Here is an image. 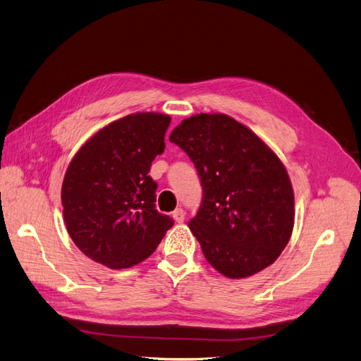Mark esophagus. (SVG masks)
Instances as JSON below:
<instances>
[{
    "label": "esophagus",
    "mask_w": 361,
    "mask_h": 361,
    "mask_svg": "<svg viewBox=\"0 0 361 361\" xmlns=\"http://www.w3.org/2000/svg\"><path fill=\"white\" fill-rule=\"evenodd\" d=\"M172 217H173V220H176L177 223H183L184 219H185V212H184L183 208H177L176 211L172 212Z\"/></svg>",
    "instance_id": "obj_1"
}]
</instances>
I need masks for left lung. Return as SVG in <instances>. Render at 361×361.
<instances>
[{
  "instance_id": "obj_1",
  "label": "left lung",
  "mask_w": 361,
  "mask_h": 361,
  "mask_svg": "<svg viewBox=\"0 0 361 361\" xmlns=\"http://www.w3.org/2000/svg\"><path fill=\"white\" fill-rule=\"evenodd\" d=\"M169 141L188 153L204 197L189 228L207 262L231 279L272 264L295 226L286 166L255 132L228 114L184 118Z\"/></svg>"
}]
</instances>
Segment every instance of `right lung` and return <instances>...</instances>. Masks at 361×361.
Returning <instances> with one entry per match:
<instances>
[{
	"instance_id": "add662e5",
	"label": "right lung",
	"mask_w": 361,
	"mask_h": 361,
	"mask_svg": "<svg viewBox=\"0 0 361 361\" xmlns=\"http://www.w3.org/2000/svg\"><path fill=\"white\" fill-rule=\"evenodd\" d=\"M171 117L135 113L111 122L75 153L62 183L63 221L85 256L110 269L145 260L173 220L156 209L152 162Z\"/></svg>"
}]
</instances>
